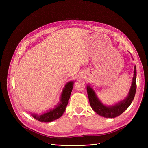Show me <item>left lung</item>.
I'll list each match as a JSON object with an SVG mask.
<instances>
[{
	"label": "left lung",
	"instance_id": "1",
	"mask_svg": "<svg viewBox=\"0 0 148 148\" xmlns=\"http://www.w3.org/2000/svg\"><path fill=\"white\" fill-rule=\"evenodd\" d=\"M134 74L132 79V83L128 95L125 99L120 101L113 106H106L103 104L97 97L95 90L88 85L87 93L90 106L93 110L98 115L106 118H115L122 114L128 107L130 106L135 97L136 90V67L134 68Z\"/></svg>",
	"mask_w": 148,
	"mask_h": 148
}]
</instances>
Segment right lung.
I'll return each mask as SVG.
<instances>
[{"label":"right lung","instance_id":"obj_1","mask_svg":"<svg viewBox=\"0 0 148 148\" xmlns=\"http://www.w3.org/2000/svg\"><path fill=\"white\" fill-rule=\"evenodd\" d=\"M73 86V82L71 81L67 83L61 94L59 104L56 106L54 109H51L47 112L41 115L31 114V115L37 120L41 122H51L60 118L63 115L65 108L68 104L71 91Z\"/></svg>","mask_w":148,"mask_h":148}]
</instances>
